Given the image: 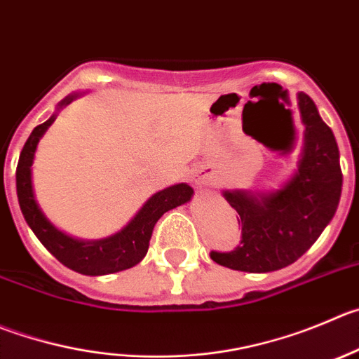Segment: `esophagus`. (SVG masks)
<instances>
[{
    "mask_svg": "<svg viewBox=\"0 0 359 359\" xmlns=\"http://www.w3.org/2000/svg\"><path fill=\"white\" fill-rule=\"evenodd\" d=\"M195 184L196 186H210V184H212V180H210V177L207 175V173H200L198 177H196V180H195Z\"/></svg>",
    "mask_w": 359,
    "mask_h": 359,
    "instance_id": "1",
    "label": "esophagus"
}]
</instances>
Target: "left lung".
Returning <instances> with one entry per match:
<instances>
[{
    "label": "left lung",
    "instance_id": "8db88e82",
    "mask_svg": "<svg viewBox=\"0 0 359 359\" xmlns=\"http://www.w3.org/2000/svg\"><path fill=\"white\" fill-rule=\"evenodd\" d=\"M304 150L297 172L285 186L267 196L225 193L237 210L239 246L210 251V259L229 269L269 273L296 262L319 239L337 212L341 193L340 154L333 130L323 122L316 102L299 93Z\"/></svg>",
    "mask_w": 359,
    "mask_h": 359
}]
</instances>
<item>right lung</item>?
I'll use <instances>...</instances> for the list:
<instances>
[{
  "label": "right lung",
  "instance_id": "obj_1",
  "mask_svg": "<svg viewBox=\"0 0 359 359\" xmlns=\"http://www.w3.org/2000/svg\"><path fill=\"white\" fill-rule=\"evenodd\" d=\"M72 99L74 95L67 97L60 106H65ZM53 122H55V115L36 126L29 134V138L26 140L21 156H19L18 170H15V186H18L19 205H21L26 223L39 237L40 243L51 251V255H55L63 266L76 273L99 276V274L116 273V271L136 266L138 262H142L149 251L150 237H152L157 219L170 209H175L177 205L186 203L193 195V189L187 184H177L168 189L159 191L142 207V210L134 216V219L122 232L115 233L108 239L95 241V243H83V241L72 239L56 230L46 219L42 210L36 205L35 196H33V156H35L36 143Z\"/></svg>",
  "mask_w": 359,
  "mask_h": 359
}]
</instances>
